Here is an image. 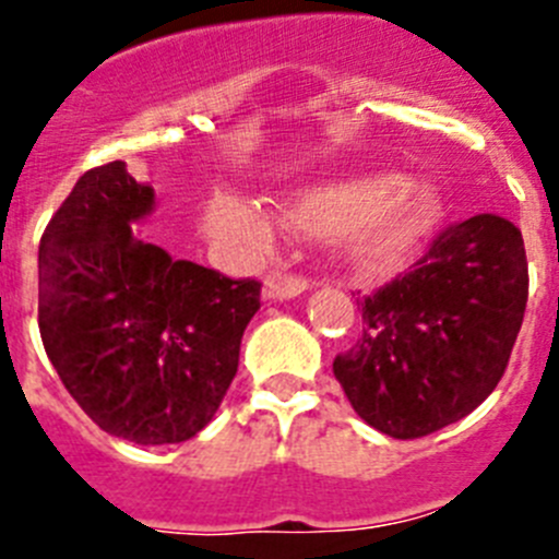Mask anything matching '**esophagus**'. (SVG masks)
Listing matches in <instances>:
<instances>
[{"instance_id": "esophagus-1", "label": "esophagus", "mask_w": 559, "mask_h": 559, "mask_svg": "<svg viewBox=\"0 0 559 559\" xmlns=\"http://www.w3.org/2000/svg\"><path fill=\"white\" fill-rule=\"evenodd\" d=\"M309 289V281L292 273H270L264 281V297L267 300H289V297L304 295Z\"/></svg>"}]
</instances>
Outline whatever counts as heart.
Listing matches in <instances>:
<instances>
[{
	"label": "heart",
	"instance_id": "heart-1",
	"mask_svg": "<svg viewBox=\"0 0 559 559\" xmlns=\"http://www.w3.org/2000/svg\"><path fill=\"white\" fill-rule=\"evenodd\" d=\"M292 228L314 237H338L358 273L380 275L400 267L430 239L444 201L436 187L411 181L400 170L309 185L281 203ZM206 228L217 237L267 245L273 217L267 206L237 192H217L206 206Z\"/></svg>",
	"mask_w": 559,
	"mask_h": 559
}]
</instances>
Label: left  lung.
I'll use <instances>...</instances> for the list:
<instances>
[{"label": "left lung", "instance_id": "1", "mask_svg": "<svg viewBox=\"0 0 559 559\" xmlns=\"http://www.w3.org/2000/svg\"><path fill=\"white\" fill-rule=\"evenodd\" d=\"M521 231L474 215L432 239L411 273L361 300V336L333 374L367 425L421 438L463 419L508 369L526 309Z\"/></svg>", "mask_w": 559, "mask_h": 559}]
</instances>
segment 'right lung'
<instances>
[{"label": "right lung", "mask_w": 559, "mask_h": 559, "mask_svg": "<svg viewBox=\"0 0 559 559\" xmlns=\"http://www.w3.org/2000/svg\"><path fill=\"white\" fill-rule=\"evenodd\" d=\"M154 190L127 162L80 176L40 237L38 328L68 394L109 436L179 444L237 374L262 284L234 281L134 234Z\"/></svg>", "instance_id": "right-lung-1"}]
</instances>
